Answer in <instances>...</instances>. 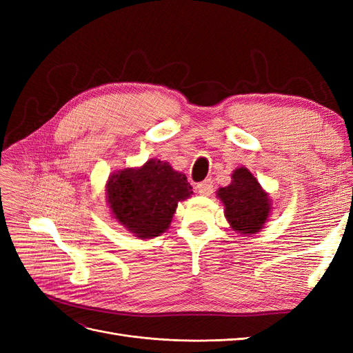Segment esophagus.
Returning <instances> with one entry per match:
<instances>
[{
    "label": "esophagus",
    "instance_id": "1",
    "mask_svg": "<svg viewBox=\"0 0 353 353\" xmlns=\"http://www.w3.org/2000/svg\"><path fill=\"white\" fill-rule=\"evenodd\" d=\"M197 191L201 196H210L212 191H213V183L212 179L208 178L205 181H201V183L197 184Z\"/></svg>",
    "mask_w": 353,
    "mask_h": 353
}]
</instances>
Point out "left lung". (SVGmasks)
I'll return each mask as SVG.
<instances>
[{"instance_id":"1","label":"left lung","mask_w":353,"mask_h":353,"mask_svg":"<svg viewBox=\"0 0 353 353\" xmlns=\"http://www.w3.org/2000/svg\"><path fill=\"white\" fill-rule=\"evenodd\" d=\"M218 197L225 206V216L231 228L244 236L258 232L270 215L268 194L245 168L234 170L232 183L219 188Z\"/></svg>"}]
</instances>
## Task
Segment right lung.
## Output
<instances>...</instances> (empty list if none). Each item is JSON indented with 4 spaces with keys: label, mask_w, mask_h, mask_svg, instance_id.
<instances>
[{
    "label": "right lung",
    "mask_w": 353,
    "mask_h": 353,
    "mask_svg": "<svg viewBox=\"0 0 353 353\" xmlns=\"http://www.w3.org/2000/svg\"><path fill=\"white\" fill-rule=\"evenodd\" d=\"M191 194L187 176L157 159L138 169L113 174L108 183V200L114 218L141 239L165 232L178 201Z\"/></svg>",
    "instance_id": "right-lung-1"
}]
</instances>
